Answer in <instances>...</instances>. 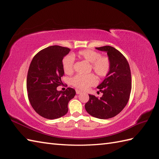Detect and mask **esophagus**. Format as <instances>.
Segmentation results:
<instances>
[{"instance_id": "obj_1", "label": "esophagus", "mask_w": 159, "mask_h": 159, "mask_svg": "<svg viewBox=\"0 0 159 159\" xmlns=\"http://www.w3.org/2000/svg\"><path fill=\"white\" fill-rule=\"evenodd\" d=\"M75 91H76V93H77V94H81V91H80V90H78V89H76Z\"/></svg>"}]
</instances>
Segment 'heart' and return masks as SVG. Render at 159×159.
<instances>
[{"label":"heart","mask_w":159,"mask_h":159,"mask_svg":"<svg viewBox=\"0 0 159 159\" xmlns=\"http://www.w3.org/2000/svg\"><path fill=\"white\" fill-rule=\"evenodd\" d=\"M79 57L90 63L91 68L100 78L106 77L111 70V61L107 56H101L98 52L93 50H84L80 51ZM75 57L70 54L66 56L62 60V68L67 74H70L74 70ZM98 82L96 77L92 74H76L71 78V83L75 88L85 90Z\"/></svg>","instance_id":"b5f03b06"}]
</instances>
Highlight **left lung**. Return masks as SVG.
<instances>
[{"label":"left lung","instance_id":"obj_1","mask_svg":"<svg viewBox=\"0 0 159 159\" xmlns=\"http://www.w3.org/2000/svg\"><path fill=\"white\" fill-rule=\"evenodd\" d=\"M106 52L111 61V70L97 88L103 93L102 98L89 95L85 103L87 112L94 117L107 119L116 116L126 106L131 91V74L127 59L121 52L110 46L95 48Z\"/></svg>","mask_w":159,"mask_h":159}]
</instances>
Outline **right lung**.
Returning <instances> with one entry per match:
<instances>
[{
	"label": "right lung",
	"mask_w": 159,
	"mask_h": 159,
	"mask_svg": "<svg viewBox=\"0 0 159 159\" xmlns=\"http://www.w3.org/2000/svg\"><path fill=\"white\" fill-rule=\"evenodd\" d=\"M70 51L68 48L49 46L37 53L31 61L26 80L28 97L32 108L42 117L55 119L64 116L75 95L71 88L57 90L64 74L62 60Z\"/></svg>",
	"instance_id": "1"
}]
</instances>
